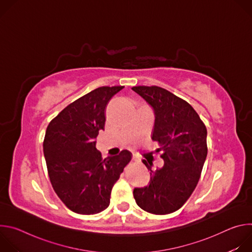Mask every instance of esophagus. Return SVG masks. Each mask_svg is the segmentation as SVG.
I'll list each match as a JSON object with an SVG mask.
<instances>
[{"label":"esophagus","mask_w":252,"mask_h":252,"mask_svg":"<svg viewBox=\"0 0 252 252\" xmlns=\"http://www.w3.org/2000/svg\"><path fill=\"white\" fill-rule=\"evenodd\" d=\"M135 159V158H134V155H132V160H134Z\"/></svg>","instance_id":"obj_1"}]
</instances>
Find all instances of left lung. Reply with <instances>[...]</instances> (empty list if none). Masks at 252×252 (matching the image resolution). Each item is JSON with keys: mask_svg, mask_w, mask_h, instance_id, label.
I'll return each mask as SVG.
<instances>
[{"mask_svg": "<svg viewBox=\"0 0 252 252\" xmlns=\"http://www.w3.org/2000/svg\"><path fill=\"white\" fill-rule=\"evenodd\" d=\"M155 111L152 139L159 143L164 163L152 169L153 162L143 159L151 171L150 185L133 189L136 204L153 214H168L181 208L193 192L207 156L205 125L185 99L160 87L131 88Z\"/></svg>", "mask_w": 252, "mask_h": 252, "instance_id": "1", "label": "left lung"}]
</instances>
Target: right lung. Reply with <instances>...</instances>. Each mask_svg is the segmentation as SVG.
Segmentation results:
<instances>
[{
    "mask_svg": "<svg viewBox=\"0 0 252 252\" xmlns=\"http://www.w3.org/2000/svg\"><path fill=\"white\" fill-rule=\"evenodd\" d=\"M125 87H100L83 95L51 121L44 155L51 184L64 205L80 214H95L110 205L111 192L131 153L102 159L95 138L104 129V110Z\"/></svg>",
    "mask_w": 252,
    "mask_h": 252,
    "instance_id": "obj_1",
    "label": "right lung"
}]
</instances>
